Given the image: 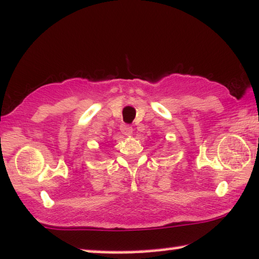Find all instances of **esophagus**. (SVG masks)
Returning a JSON list of instances; mask_svg holds the SVG:
<instances>
[{
    "label": "esophagus",
    "instance_id": "34e87169",
    "mask_svg": "<svg viewBox=\"0 0 259 259\" xmlns=\"http://www.w3.org/2000/svg\"><path fill=\"white\" fill-rule=\"evenodd\" d=\"M119 130H121V133L123 135H125V136H131L133 135V128L129 125H125V124H122L121 128H119Z\"/></svg>",
    "mask_w": 259,
    "mask_h": 259
}]
</instances>
